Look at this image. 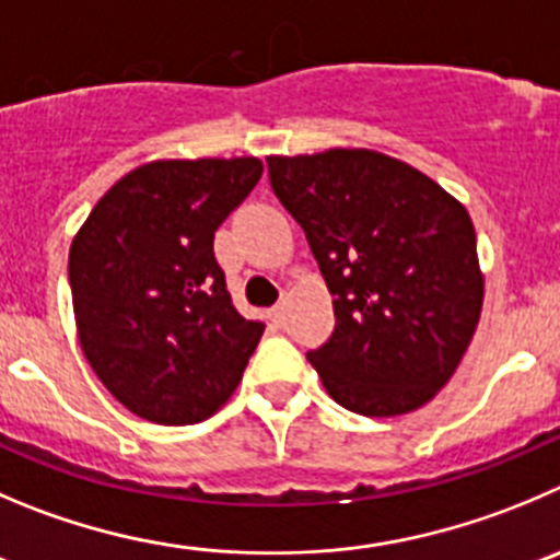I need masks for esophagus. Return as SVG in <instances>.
<instances>
[{
  "label": "esophagus",
  "instance_id": "esophagus-1",
  "mask_svg": "<svg viewBox=\"0 0 560 560\" xmlns=\"http://www.w3.org/2000/svg\"><path fill=\"white\" fill-rule=\"evenodd\" d=\"M266 316H269L271 327H275V329H280V327H283V322H285V313H283V305H275V307H271V311H269V313H266Z\"/></svg>",
  "mask_w": 560,
  "mask_h": 560
}]
</instances>
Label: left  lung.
<instances>
[{"label":"left lung","instance_id":"8db88e82","mask_svg":"<svg viewBox=\"0 0 560 560\" xmlns=\"http://www.w3.org/2000/svg\"><path fill=\"white\" fill-rule=\"evenodd\" d=\"M266 164L335 296L332 335L307 351L327 393L369 418L423 407L454 376L481 316L467 209L420 170L365 148Z\"/></svg>","mask_w":560,"mask_h":560}]
</instances>
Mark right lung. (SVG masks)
Masks as SVG:
<instances>
[{
	"label": "right lung",
	"instance_id": "right-lung-1",
	"mask_svg": "<svg viewBox=\"0 0 560 560\" xmlns=\"http://www.w3.org/2000/svg\"><path fill=\"white\" fill-rule=\"evenodd\" d=\"M253 156L151 162L117 180L68 255L79 343L129 412L211 418L242 382L264 324L233 307L214 233L258 184Z\"/></svg>",
	"mask_w": 560,
	"mask_h": 560
}]
</instances>
